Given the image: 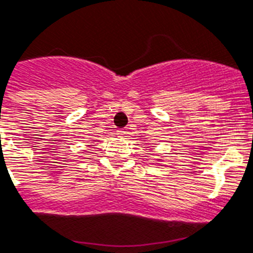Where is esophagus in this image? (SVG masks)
Masks as SVG:
<instances>
[{
    "instance_id": "1",
    "label": "esophagus",
    "mask_w": 253,
    "mask_h": 253,
    "mask_svg": "<svg viewBox=\"0 0 253 253\" xmlns=\"http://www.w3.org/2000/svg\"><path fill=\"white\" fill-rule=\"evenodd\" d=\"M125 133H126V131L125 130H117V135H118V136H123Z\"/></svg>"
}]
</instances>
